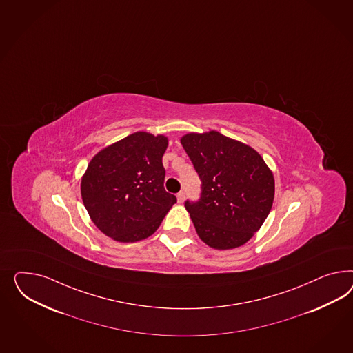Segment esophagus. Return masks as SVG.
<instances>
[{
  "label": "esophagus",
  "instance_id": "obj_1",
  "mask_svg": "<svg viewBox=\"0 0 353 353\" xmlns=\"http://www.w3.org/2000/svg\"><path fill=\"white\" fill-rule=\"evenodd\" d=\"M176 200H178L179 203H181V202L184 201V192H179V193L176 194Z\"/></svg>",
  "mask_w": 353,
  "mask_h": 353
}]
</instances>
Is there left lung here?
Listing matches in <instances>:
<instances>
[{
    "label": "left lung",
    "mask_w": 353,
    "mask_h": 353,
    "mask_svg": "<svg viewBox=\"0 0 353 353\" xmlns=\"http://www.w3.org/2000/svg\"><path fill=\"white\" fill-rule=\"evenodd\" d=\"M181 143L202 181L200 201L185 202L199 237L216 250L242 246L272 209V170L250 145L218 131L188 132Z\"/></svg>",
    "instance_id": "1"
}]
</instances>
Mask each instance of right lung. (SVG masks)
Listing matches in <instances>:
<instances>
[{
	"label": "right lung",
	"instance_id": "obj_1",
	"mask_svg": "<svg viewBox=\"0 0 353 353\" xmlns=\"http://www.w3.org/2000/svg\"><path fill=\"white\" fill-rule=\"evenodd\" d=\"M165 135L137 131L98 152L81 178V197L92 223L119 242L150 237L176 202L163 188Z\"/></svg>",
	"mask_w": 353,
	"mask_h": 353
}]
</instances>
